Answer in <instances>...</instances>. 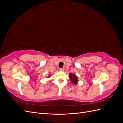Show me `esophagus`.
Listing matches in <instances>:
<instances>
[{
  "label": "esophagus",
  "instance_id": "esophagus-1",
  "mask_svg": "<svg viewBox=\"0 0 123 123\" xmlns=\"http://www.w3.org/2000/svg\"><path fill=\"white\" fill-rule=\"evenodd\" d=\"M64 70H65L64 68H62L59 69V71H64Z\"/></svg>",
  "mask_w": 123,
  "mask_h": 123
}]
</instances>
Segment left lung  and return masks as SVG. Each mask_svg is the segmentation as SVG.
Here are the masks:
<instances>
[{
  "label": "left lung",
  "mask_w": 123,
  "mask_h": 123,
  "mask_svg": "<svg viewBox=\"0 0 123 123\" xmlns=\"http://www.w3.org/2000/svg\"><path fill=\"white\" fill-rule=\"evenodd\" d=\"M69 77L70 78V80L71 81V82L74 84H77V77L75 76V75H74V74H72L71 73L70 74V75Z\"/></svg>",
  "instance_id": "left-lung-1"
}]
</instances>
